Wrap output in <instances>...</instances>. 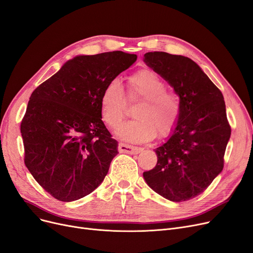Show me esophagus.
Segmentation results:
<instances>
[{
    "label": "esophagus",
    "mask_w": 253,
    "mask_h": 253,
    "mask_svg": "<svg viewBox=\"0 0 253 253\" xmlns=\"http://www.w3.org/2000/svg\"><path fill=\"white\" fill-rule=\"evenodd\" d=\"M118 149H119L120 153H126V154H138L142 151L141 148L127 145V144H124V142H121V144H119Z\"/></svg>",
    "instance_id": "34e87169"
}]
</instances>
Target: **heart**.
I'll list each match as a JSON object with an SVG mask.
<instances>
[{"label": "heart", "mask_w": 253, "mask_h": 253, "mask_svg": "<svg viewBox=\"0 0 253 253\" xmlns=\"http://www.w3.org/2000/svg\"><path fill=\"white\" fill-rule=\"evenodd\" d=\"M128 92L122 84L112 80L104 86L100 97V113L104 124L116 128L126 115L127 102L141 100L134 112V120L123 123L117 129V135L128 141L146 142L156 136L169 135L177 126L181 115L179 96L166 90L164 81L151 69H142L131 74Z\"/></svg>", "instance_id": "obj_1"}]
</instances>
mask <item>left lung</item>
<instances>
[{"label":"left lung","mask_w":253,"mask_h":253,"mask_svg":"<svg viewBox=\"0 0 253 253\" xmlns=\"http://www.w3.org/2000/svg\"><path fill=\"white\" fill-rule=\"evenodd\" d=\"M145 63L179 97V122L166 144L155 149L157 164L144 172L150 187L180 203L204 192L223 169L230 137L220 90L191 59L163 51L147 52Z\"/></svg>","instance_id":"1"}]
</instances>
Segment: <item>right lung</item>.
Listing matches in <instances>:
<instances>
[{
    "label": "right lung",
    "instance_id": "add662e5",
    "mask_svg": "<svg viewBox=\"0 0 253 253\" xmlns=\"http://www.w3.org/2000/svg\"><path fill=\"white\" fill-rule=\"evenodd\" d=\"M136 59L120 50L78 56L32 93L20 124L25 164L54 199L80 200L104 180L119 152L101 120L100 97Z\"/></svg>",
    "mask_w": 253,
    "mask_h": 253
}]
</instances>
